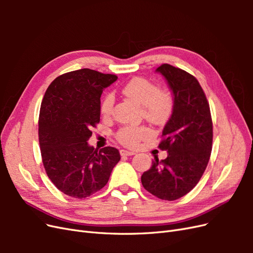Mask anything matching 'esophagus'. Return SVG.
I'll use <instances>...</instances> for the list:
<instances>
[{
    "mask_svg": "<svg viewBox=\"0 0 253 253\" xmlns=\"http://www.w3.org/2000/svg\"><path fill=\"white\" fill-rule=\"evenodd\" d=\"M136 153L134 151H126V150H120V155L121 156H132L135 155Z\"/></svg>",
    "mask_w": 253,
    "mask_h": 253,
    "instance_id": "34e87169",
    "label": "esophagus"
}]
</instances>
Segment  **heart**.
<instances>
[{
    "label": "heart",
    "mask_w": 253,
    "mask_h": 253,
    "mask_svg": "<svg viewBox=\"0 0 253 253\" xmlns=\"http://www.w3.org/2000/svg\"><path fill=\"white\" fill-rule=\"evenodd\" d=\"M122 93L142 105L144 118L152 124H166L174 111V97L171 91L159 89L156 83L145 78L136 77L129 80L122 88ZM114 102L115 98L111 93L102 99L100 111L104 116H109L112 113ZM151 134V129L147 126H124L116 136L122 144L134 148Z\"/></svg>",
    "instance_id": "obj_1"
}]
</instances>
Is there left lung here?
Wrapping results in <instances>:
<instances>
[{"label": "left lung", "instance_id": "obj_1", "mask_svg": "<svg viewBox=\"0 0 253 253\" xmlns=\"http://www.w3.org/2000/svg\"><path fill=\"white\" fill-rule=\"evenodd\" d=\"M156 72L166 78L174 97V111L163 131L159 149L168 157L152 162L141 175L143 188L165 201L189 193L208 166L213 140L209 102L200 82L186 71L162 64Z\"/></svg>", "mask_w": 253, "mask_h": 253}]
</instances>
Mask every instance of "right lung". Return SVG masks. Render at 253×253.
<instances>
[{
  "mask_svg": "<svg viewBox=\"0 0 253 253\" xmlns=\"http://www.w3.org/2000/svg\"><path fill=\"white\" fill-rule=\"evenodd\" d=\"M116 75L89 68L59 76L45 91L39 115V142L46 174L61 192L85 198L101 190L120 160L117 149L97 150L87 140L100 121L103 88Z\"/></svg>",
  "mask_w": 253,
  "mask_h": 253,
  "instance_id": "add662e5",
  "label": "right lung"
}]
</instances>
